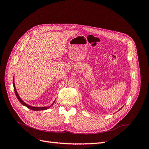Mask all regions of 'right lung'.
<instances>
[{"label":"right lung","mask_w":149,"mask_h":149,"mask_svg":"<svg viewBox=\"0 0 149 149\" xmlns=\"http://www.w3.org/2000/svg\"><path fill=\"white\" fill-rule=\"evenodd\" d=\"M13 89H14V91H15V95H16L17 99H18V100H19V101L20 102L21 104H22L24 105L25 106L27 107L29 109H31V110H33V111H42V110L47 109H48V108L50 107V106H49V107H32V106H29L28 104H26L25 102H24L23 101L21 100L20 97L19 96V94H18V93L17 92L16 88H15V83H14V81H13Z\"/></svg>","instance_id":"obj_1"}]
</instances>
